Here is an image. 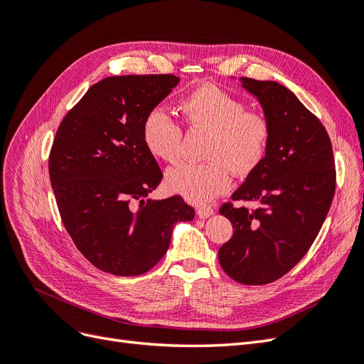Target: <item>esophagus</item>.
I'll return each instance as SVG.
<instances>
[{
	"label": "esophagus",
	"mask_w": 364,
	"mask_h": 364,
	"mask_svg": "<svg viewBox=\"0 0 364 364\" xmlns=\"http://www.w3.org/2000/svg\"><path fill=\"white\" fill-rule=\"evenodd\" d=\"M196 211H197V215H199L200 218H208V217H211L214 214V209L211 206H208V205L199 206L196 209Z\"/></svg>",
	"instance_id": "esophagus-1"
}]
</instances>
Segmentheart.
Listing matches in <instances>:
<instances>
[{
  "mask_svg": "<svg viewBox=\"0 0 364 364\" xmlns=\"http://www.w3.org/2000/svg\"><path fill=\"white\" fill-rule=\"evenodd\" d=\"M185 123L209 132L206 164L182 162L165 174V186L200 205L230 188L229 170L246 176L266 156L270 124L266 115L246 111L245 102L213 83L194 87L179 102ZM142 142L151 156L165 162L181 158L182 129L165 109H150L142 121Z\"/></svg>",
  "mask_w": 364,
  "mask_h": 364,
  "instance_id": "heart-1",
  "label": "heart"
}]
</instances>
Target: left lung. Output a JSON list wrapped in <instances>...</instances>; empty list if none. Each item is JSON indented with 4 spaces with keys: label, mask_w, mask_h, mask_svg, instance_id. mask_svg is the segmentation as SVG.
Masks as SVG:
<instances>
[{
    "label": "left lung",
    "mask_w": 364,
    "mask_h": 364,
    "mask_svg": "<svg viewBox=\"0 0 364 364\" xmlns=\"http://www.w3.org/2000/svg\"><path fill=\"white\" fill-rule=\"evenodd\" d=\"M269 119L266 156L247 174L220 214L230 220L234 235L218 250L230 278L246 285L279 279L311 247L336 191L331 141L323 124L290 90L270 80L241 77Z\"/></svg>",
    "instance_id": "obj_1"
}]
</instances>
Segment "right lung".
<instances>
[{
    "mask_svg": "<svg viewBox=\"0 0 364 364\" xmlns=\"http://www.w3.org/2000/svg\"><path fill=\"white\" fill-rule=\"evenodd\" d=\"M179 77L114 75L65 115L48 159L62 222L97 269L138 277L167 252L173 228L194 209L181 196L153 200L162 171L142 142V121Z\"/></svg>",
    "mask_w": 364,
    "mask_h": 364,
    "instance_id": "right-lung-1",
    "label": "right lung"
}]
</instances>
